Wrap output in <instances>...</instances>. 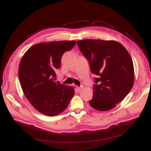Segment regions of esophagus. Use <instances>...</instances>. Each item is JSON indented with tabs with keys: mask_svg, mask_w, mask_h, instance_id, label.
Returning <instances> with one entry per match:
<instances>
[{
	"mask_svg": "<svg viewBox=\"0 0 151 151\" xmlns=\"http://www.w3.org/2000/svg\"><path fill=\"white\" fill-rule=\"evenodd\" d=\"M83 87V86H81V87H76L77 91H81L82 90Z\"/></svg>",
	"mask_w": 151,
	"mask_h": 151,
	"instance_id": "1",
	"label": "esophagus"
}]
</instances>
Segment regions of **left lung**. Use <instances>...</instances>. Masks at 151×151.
<instances>
[{"instance_id":"1","label":"left lung","mask_w":151,"mask_h":151,"mask_svg":"<svg viewBox=\"0 0 151 151\" xmlns=\"http://www.w3.org/2000/svg\"><path fill=\"white\" fill-rule=\"evenodd\" d=\"M77 44L88 61L91 72L97 76L91 106L101 111L114 108L134 85V64L130 54L116 41L83 40Z\"/></svg>"}]
</instances>
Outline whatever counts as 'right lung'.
Masks as SVG:
<instances>
[{
	"mask_svg": "<svg viewBox=\"0 0 151 151\" xmlns=\"http://www.w3.org/2000/svg\"><path fill=\"white\" fill-rule=\"evenodd\" d=\"M76 43L64 40L35 44L21 58L19 66L21 88L32 106L42 114H60L74 95L73 87L55 82L54 78L63 55L71 50Z\"/></svg>",
	"mask_w": 151,
	"mask_h": 151,
	"instance_id": "1",
	"label": "right lung"
}]
</instances>
